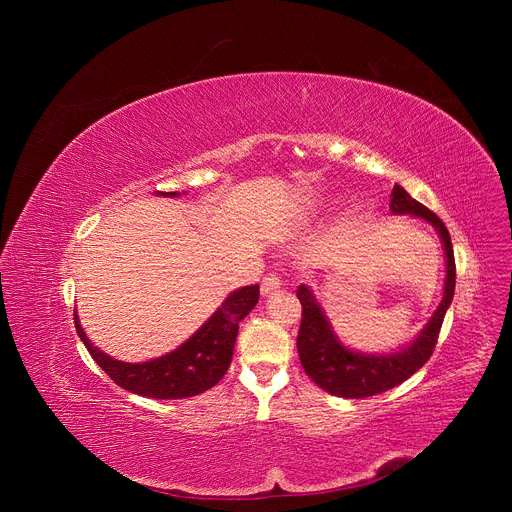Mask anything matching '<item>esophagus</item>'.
<instances>
[{"instance_id": "1", "label": "esophagus", "mask_w": 512, "mask_h": 512, "mask_svg": "<svg viewBox=\"0 0 512 512\" xmlns=\"http://www.w3.org/2000/svg\"><path fill=\"white\" fill-rule=\"evenodd\" d=\"M279 285H281V275H279L277 271H269V273L263 277V281H261V294L267 296V294H271L273 289H277Z\"/></svg>"}]
</instances>
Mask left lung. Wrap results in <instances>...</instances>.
I'll return each instance as SVG.
<instances>
[{
	"label": "left lung",
	"instance_id": "left-lung-1",
	"mask_svg": "<svg viewBox=\"0 0 512 512\" xmlns=\"http://www.w3.org/2000/svg\"><path fill=\"white\" fill-rule=\"evenodd\" d=\"M391 212L393 214H415L425 218L427 223L440 233L446 249V291L444 300L437 306L429 324L423 328L419 338L401 352L385 354V356H367L356 354L342 346L338 338L332 334L324 312L314 302L312 291L306 285H300L296 294L302 304V324L298 332V354L306 375L324 391L336 397L346 399H362L385 393L403 381H407L413 373H417L433 354L440 336L444 316L452 304L456 289V261L452 239L442 223V218L431 212L427 206L411 198L401 186L395 184L391 192Z\"/></svg>",
	"mask_w": 512,
	"mask_h": 512
}]
</instances>
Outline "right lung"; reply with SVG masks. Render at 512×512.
I'll return each mask as SVG.
<instances>
[{
    "mask_svg": "<svg viewBox=\"0 0 512 512\" xmlns=\"http://www.w3.org/2000/svg\"><path fill=\"white\" fill-rule=\"evenodd\" d=\"M176 196L178 192H158ZM259 302V285H245L231 294L225 304L210 316V320L180 348L150 362L129 364L113 360L95 348L85 336L75 314L79 338L99 367L111 381L125 391L152 399H184L208 391L221 381L229 369L233 348L239 332V322Z\"/></svg>",
    "mask_w": 512,
    "mask_h": 512,
    "instance_id": "add662e5",
    "label": "right lung"
}]
</instances>
